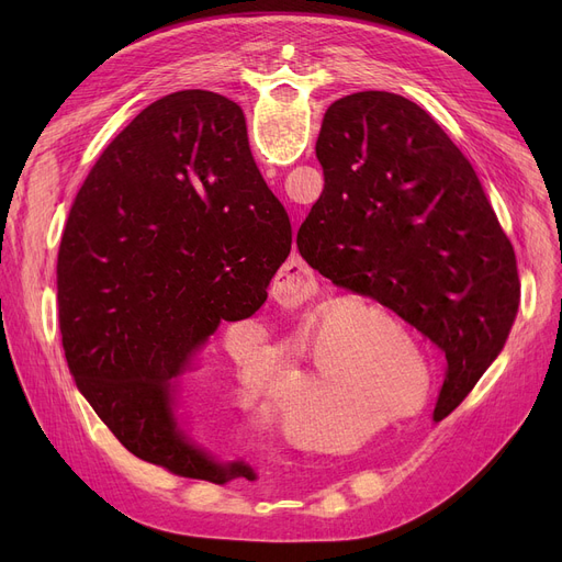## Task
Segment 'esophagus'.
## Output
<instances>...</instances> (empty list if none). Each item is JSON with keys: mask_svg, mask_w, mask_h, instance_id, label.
Segmentation results:
<instances>
[{"mask_svg": "<svg viewBox=\"0 0 562 562\" xmlns=\"http://www.w3.org/2000/svg\"><path fill=\"white\" fill-rule=\"evenodd\" d=\"M280 278H282V286L286 289V291H291V296L296 299V301H307V296L312 293V284H314V276H312V271H310V266L303 261V259H291L284 269H282V273H280Z\"/></svg>", "mask_w": 562, "mask_h": 562, "instance_id": "34e87169", "label": "esophagus"}]
</instances>
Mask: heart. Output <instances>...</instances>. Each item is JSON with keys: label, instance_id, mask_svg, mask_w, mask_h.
Masks as SVG:
<instances>
[{"label": "heart", "instance_id": "1", "mask_svg": "<svg viewBox=\"0 0 562 562\" xmlns=\"http://www.w3.org/2000/svg\"><path fill=\"white\" fill-rule=\"evenodd\" d=\"M380 326L396 330V318L390 314L385 305L371 301L367 296H344L323 310L314 323L310 341L314 348V362L310 369H293L296 373V387L289 394L284 403L286 419H305L312 412L326 401L333 398L346 380V369L326 356L328 344L341 356H364L369 358V371L364 382V396L369 401H380L382 405H394L417 390V373L409 362L387 360L382 350L398 348L387 337L380 335ZM409 352H415V346L403 344ZM296 352V348H293ZM273 352L269 350L259 337H250L246 344L234 348V364L239 373L241 385L248 394H269L271 390V373L269 362ZM417 356V352H415ZM314 435V432H312ZM318 435V432H316ZM335 447V441H326Z\"/></svg>", "mask_w": 562, "mask_h": 562}]
</instances>
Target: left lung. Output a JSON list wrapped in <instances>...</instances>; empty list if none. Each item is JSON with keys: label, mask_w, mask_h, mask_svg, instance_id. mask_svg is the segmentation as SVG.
Wrapping results in <instances>:
<instances>
[{"label": "left lung", "mask_w": 562, "mask_h": 562, "mask_svg": "<svg viewBox=\"0 0 562 562\" xmlns=\"http://www.w3.org/2000/svg\"><path fill=\"white\" fill-rule=\"evenodd\" d=\"M316 159L326 187L299 229V250L323 278L390 307L445 350L439 422L508 339L519 305L513 244L476 170L403 95L333 102Z\"/></svg>", "instance_id": "8db88e82"}]
</instances>
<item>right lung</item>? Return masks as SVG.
I'll list each match as a JSON object with an SVG mask.
<instances>
[{"label": "right lung", "mask_w": 562, "mask_h": 562, "mask_svg": "<svg viewBox=\"0 0 562 562\" xmlns=\"http://www.w3.org/2000/svg\"><path fill=\"white\" fill-rule=\"evenodd\" d=\"M289 250V216L225 95L170 93L102 153L58 248V323L79 392L130 453L187 479L257 481L191 435L182 375L221 321L263 305Z\"/></svg>", "instance_id": "obj_1"}]
</instances>
